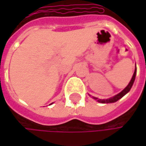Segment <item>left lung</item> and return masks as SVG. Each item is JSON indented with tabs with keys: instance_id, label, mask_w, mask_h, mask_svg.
I'll use <instances>...</instances> for the list:
<instances>
[{
	"instance_id": "1",
	"label": "left lung",
	"mask_w": 146,
	"mask_h": 146,
	"mask_svg": "<svg viewBox=\"0 0 146 146\" xmlns=\"http://www.w3.org/2000/svg\"><path fill=\"white\" fill-rule=\"evenodd\" d=\"M136 73H137V68H136V64H135V69H134V73L133 74V77H132L131 80H130V82L129 83V84L120 92V93H118L117 95H116V96H112V97H111V98H108V99H99V98H97V97H95V96H92V98L94 99V100H96V101H97L98 102H100V103H103V104H106V103H113V102H117L118 100H120L122 97H123L126 94H128L129 92V90H131L132 86H133V82H134V80H135V76H136Z\"/></svg>"
}]
</instances>
